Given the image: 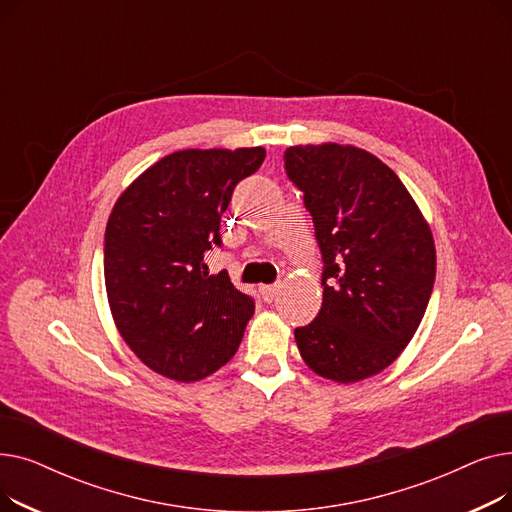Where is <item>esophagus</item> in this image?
Here are the masks:
<instances>
[{
  "label": "esophagus",
  "instance_id": "obj_1",
  "mask_svg": "<svg viewBox=\"0 0 512 512\" xmlns=\"http://www.w3.org/2000/svg\"><path fill=\"white\" fill-rule=\"evenodd\" d=\"M259 292H261V297H263V301H265V303H272V301L278 297L280 284H272V286L263 284V286H259Z\"/></svg>",
  "mask_w": 512,
  "mask_h": 512
}]
</instances>
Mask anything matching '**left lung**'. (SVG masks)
<instances>
[{
    "mask_svg": "<svg viewBox=\"0 0 512 512\" xmlns=\"http://www.w3.org/2000/svg\"><path fill=\"white\" fill-rule=\"evenodd\" d=\"M288 178L303 191L324 255V303L294 330L317 375L355 384L413 340L436 280V245L419 205L380 157L355 145H294Z\"/></svg>",
    "mask_w": 512,
    "mask_h": 512,
    "instance_id": "1",
    "label": "left lung"
}]
</instances>
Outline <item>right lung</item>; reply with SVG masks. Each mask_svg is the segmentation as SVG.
Wrapping results in <instances>:
<instances>
[{"mask_svg": "<svg viewBox=\"0 0 512 512\" xmlns=\"http://www.w3.org/2000/svg\"><path fill=\"white\" fill-rule=\"evenodd\" d=\"M263 147L182 149L155 161L114 203L103 276L114 324L149 369L199 382L226 365L255 313L203 253L220 245L234 186L257 172Z\"/></svg>", "mask_w": 512, "mask_h": 512, "instance_id": "right-lung-1", "label": "right lung"}]
</instances>
